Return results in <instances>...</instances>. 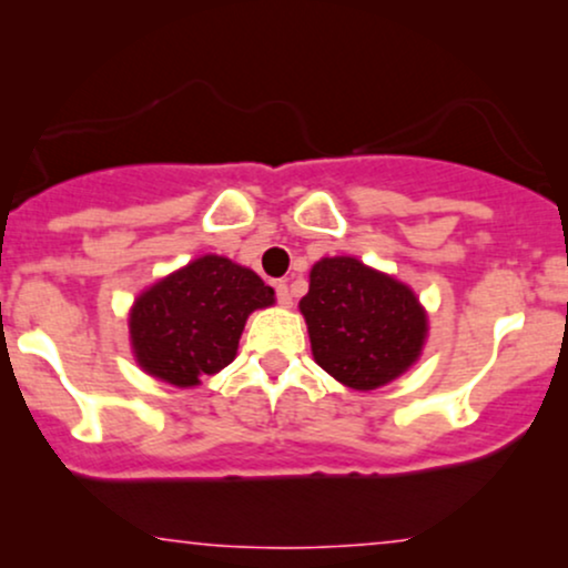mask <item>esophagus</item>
<instances>
[{
  "label": "esophagus",
  "mask_w": 568,
  "mask_h": 568,
  "mask_svg": "<svg viewBox=\"0 0 568 568\" xmlns=\"http://www.w3.org/2000/svg\"><path fill=\"white\" fill-rule=\"evenodd\" d=\"M275 296H277V302L283 304V306H291L293 304L291 288H288V283H285V280H277V283H275Z\"/></svg>",
  "instance_id": "1"
}]
</instances>
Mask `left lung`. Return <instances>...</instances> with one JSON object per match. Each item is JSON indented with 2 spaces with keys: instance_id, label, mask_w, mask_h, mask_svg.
I'll return each mask as SVG.
<instances>
[{
  "instance_id": "8db88e82",
  "label": "left lung",
  "mask_w": 568,
  "mask_h": 568,
  "mask_svg": "<svg viewBox=\"0 0 568 568\" xmlns=\"http://www.w3.org/2000/svg\"><path fill=\"white\" fill-rule=\"evenodd\" d=\"M317 366L352 389H376L419 357L427 317L414 291L357 258H323L298 302Z\"/></svg>"
}]
</instances>
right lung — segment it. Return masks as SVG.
<instances>
[{
  "mask_svg": "<svg viewBox=\"0 0 568 568\" xmlns=\"http://www.w3.org/2000/svg\"><path fill=\"white\" fill-rule=\"evenodd\" d=\"M275 302L256 272L224 256H202L141 293L130 312V338L146 374L194 387L237 355L247 315Z\"/></svg>",
  "mask_w": 568,
  "mask_h": 568,
  "instance_id": "obj_1",
  "label": "right lung"
}]
</instances>
